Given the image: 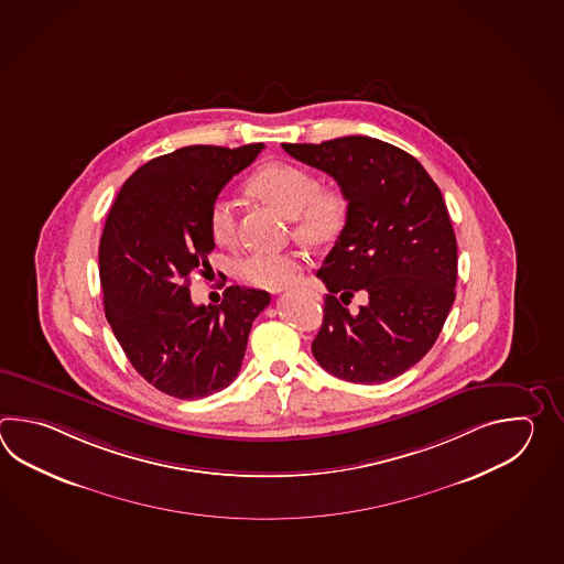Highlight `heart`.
<instances>
[{
  "label": "heart",
  "mask_w": 564,
  "mask_h": 564,
  "mask_svg": "<svg viewBox=\"0 0 564 564\" xmlns=\"http://www.w3.org/2000/svg\"><path fill=\"white\" fill-rule=\"evenodd\" d=\"M250 192L265 204L294 219V234L306 243L324 246L338 238L347 221V202L336 189H321L308 169L292 163H270L250 180ZM234 204L219 197L209 212V231L217 243H231L236 238ZM302 258L296 252H253L241 258L238 276L265 290L292 286L302 272Z\"/></svg>",
  "instance_id": "heart-1"
}]
</instances>
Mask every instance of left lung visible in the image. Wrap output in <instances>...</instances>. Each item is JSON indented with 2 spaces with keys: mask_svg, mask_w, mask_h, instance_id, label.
Segmentation results:
<instances>
[{
  "mask_svg": "<svg viewBox=\"0 0 564 564\" xmlns=\"http://www.w3.org/2000/svg\"><path fill=\"white\" fill-rule=\"evenodd\" d=\"M282 149L328 173L348 204L316 272L330 294L312 355L350 383L391 381L427 355L456 300V234L442 192L415 156L371 137ZM360 289L370 304L350 315L344 304Z\"/></svg>",
  "mask_w": 564,
  "mask_h": 564,
  "instance_id": "left-lung-1",
  "label": "left lung"
}]
</instances>
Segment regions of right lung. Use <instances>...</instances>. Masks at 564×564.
Wrapping results in <instances>:
<instances>
[{"label": "right lung", "instance_id": "add662e5", "mask_svg": "<svg viewBox=\"0 0 564 564\" xmlns=\"http://www.w3.org/2000/svg\"><path fill=\"white\" fill-rule=\"evenodd\" d=\"M264 143L192 144L155 156L120 187L98 248L105 314L134 371L177 399L226 389L270 294L228 286L221 304L195 306L193 272L216 248L209 212Z\"/></svg>", "mask_w": 564, "mask_h": 564}]
</instances>
